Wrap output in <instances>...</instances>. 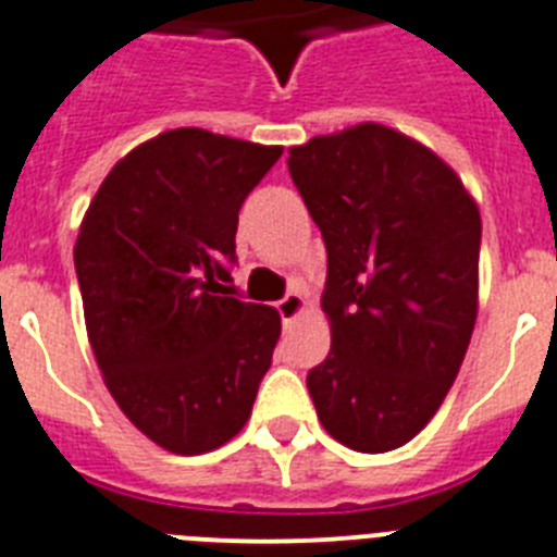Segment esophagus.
Segmentation results:
<instances>
[{"label":"esophagus","instance_id":"1","mask_svg":"<svg viewBox=\"0 0 557 557\" xmlns=\"http://www.w3.org/2000/svg\"><path fill=\"white\" fill-rule=\"evenodd\" d=\"M277 311H280V317H283V322L288 325V322H294L297 317L302 314V311H306V297H302L300 292H288L286 297L277 302Z\"/></svg>","mask_w":557,"mask_h":557}]
</instances>
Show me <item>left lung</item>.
Returning a JSON list of instances; mask_svg holds the SVG:
<instances>
[{
  "label": "left lung",
  "mask_w": 557,
  "mask_h": 557,
  "mask_svg": "<svg viewBox=\"0 0 557 557\" xmlns=\"http://www.w3.org/2000/svg\"><path fill=\"white\" fill-rule=\"evenodd\" d=\"M288 172L329 251L331 350L308 394L339 445L396 450L433 419L470 345L479 207L433 149L373 121L292 147Z\"/></svg>",
  "instance_id": "left-lung-1"
}]
</instances>
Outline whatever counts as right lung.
<instances>
[{
  "instance_id": "obj_1",
  "label": "right lung",
  "mask_w": 557,
  "mask_h": 557,
  "mask_svg": "<svg viewBox=\"0 0 557 557\" xmlns=\"http://www.w3.org/2000/svg\"><path fill=\"white\" fill-rule=\"evenodd\" d=\"M283 147L181 127L98 186L73 249L104 385L163 450L198 456L249 422L280 339L271 306L228 297L237 212Z\"/></svg>"
}]
</instances>
